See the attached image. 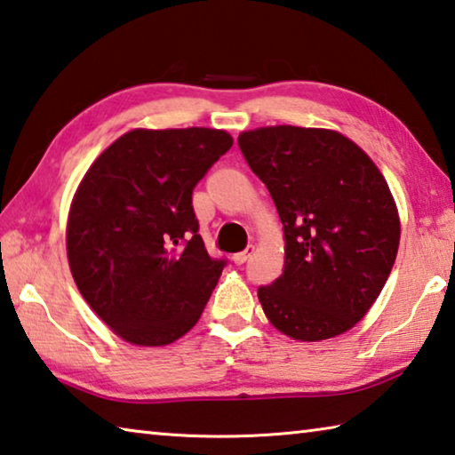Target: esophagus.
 Instances as JSON below:
<instances>
[{"mask_svg": "<svg viewBox=\"0 0 455 455\" xmlns=\"http://www.w3.org/2000/svg\"><path fill=\"white\" fill-rule=\"evenodd\" d=\"M252 251H255V246L249 244L244 251H241V252H236V255H233V263H235V265L246 263V259H249V257L252 255Z\"/></svg>", "mask_w": 455, "mask_h": 455, "instance_id": "esophagus-1", "label": "esophagus"}]
</instances>
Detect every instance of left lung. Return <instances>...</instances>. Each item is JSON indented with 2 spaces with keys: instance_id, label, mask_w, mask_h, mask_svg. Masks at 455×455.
Wrapping results in <instances>:
<instances>
[{
  "instance_id": "obj_1",
  "label": "left lung",
  "mask_w": 455,
  "mask_h": 455,
  "mask_svg": "<svg viewBox=\"0 0 455 455\" xmlns=\"http://www.w3.org/2000/svg\"><path fill=\"white\" fill-rule=\"evenodd\" d=\"M238 148L284 228L283 275L259 287L268 321L301 341L345 333L371 309L397 255L399 217L379 168L321 128H257Z\"/></svg>"
}]
</instances>
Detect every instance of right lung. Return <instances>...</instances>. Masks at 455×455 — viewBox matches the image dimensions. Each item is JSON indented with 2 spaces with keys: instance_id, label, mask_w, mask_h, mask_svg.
<instances>
[{
  "instance_id": "add662e5",
  "label": "right lung",
  "mask_w": 455,
  "mask_h": 455,
  "mask_svg": "<svg viewBox=\"0 0 455 455\" xmlns=\"http://www.w3.org/2000/svg\"><path fill=\"white\" fill-rule=\"evenodd\" d=\"M233 146L225 130H132L100 154L68 219L82 297L134 345H168L196 325L227 259L198 235L192 190Z\"/></svg>"
}]
</instances>
